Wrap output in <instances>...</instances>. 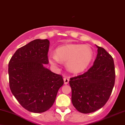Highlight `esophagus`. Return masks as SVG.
Here are the masks:
<instances>
[{
    "label": "esophagus",
    "mask_w": 125,
    "mask_h": 125,
    "mask_svg": "<svg viewBox=\"0 0 125 125\" xmlns=\"http://www.w3.org/2000/svg\"><path fill=\"white\" fill-rule=\"evenodd\" d=\"M64 84L67 85L69 83V79L67 78H64Z\"/></svg>",
    "instance_id": "obj_1"
}]
</instances>
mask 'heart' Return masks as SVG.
Returning a JSON list of instances; mask_svg holds the SVG:
<instances>
[{
  "instance_id": "obj_1",
  "label": "heart",
  "mask_w": 125,
  "mask_h": 125,
  "mask_svg": "<svg viewBox=\"0 0 125 125\" xmlns=\"http://www.w3.org/2000/svg\"><path fill=\"white\" fill-rule=\"evenodd\" d=\"M94 58V52L88 45L71 44L62 45L55 50V54H49L50 63L57 65L61 62H67L66 65L70 71L80 73L87 68Z\"/></svg>"
}]
</instances>
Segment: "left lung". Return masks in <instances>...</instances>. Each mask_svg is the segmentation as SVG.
<instances>
[{
    "mask_svg": "<svg viewBox=\"0 0 125 125\" xmlns=\"http://www.w3.org/2000/svg\"><path fill=\"white\" fill-rule=\"evenodd\" d=\"M96 46L98 54L92 67L69 81L73 105L83 114L94 112L102 108L109 99L115 84L113 58L104 48Z\"/></svg>",
    "mask_w": 125,
    "mask_h": 125,
    "instance_id": "1",
    "label": "left lung"
}]
</instances>
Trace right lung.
<instances>
[{
	"instance_id": "1",
	"label": "right lung",
	"mask_w": 125,
	"mask_h": 125,
	"mask_svg": "<svg viewBox=\"0 0 125 125\" xmlns=\"http://www.w3.org/2000/svg\"><path fill=\"white\" fill-rule=\"evenodd\" d=\"M49 46L47 39L34 40L19 48L9 63L11 93L31 112L42 113L49 109L64 84L62 76L45 67L48 64Z\"/></svg>"
}]
</instances>
